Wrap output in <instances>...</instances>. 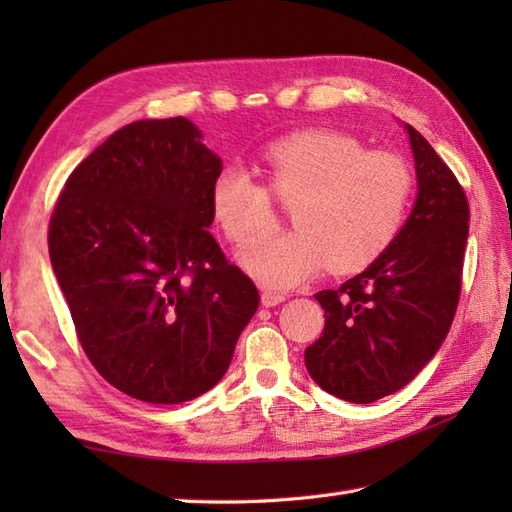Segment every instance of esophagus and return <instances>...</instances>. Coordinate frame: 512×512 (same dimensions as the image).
Instances as JSON below:
<instances>
[{
	"mask_svg": "<svg viewBox=\"0 0 512 512\" xmlns=\"http://www.w3.org/2000/svg\"><path fill=\"white\" fill-rule=\"evenodd\" d=\"M284 299H286L284 292H277V290H270V288L262 290V306H266V308L279 306V303L284 301Z\"/></svg>",
	"mask_w": 512,
	"mask_h": 512,
	"instance_id": "esophagus-1",
	"label": "esophagus"
}]
</instances>
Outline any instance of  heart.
I'll return each instance as SVG.
<instances>
[{"mask_svg":"<svg viewBox=\"0 0 512 512\" xmlns=\"http://www.w3.org/2000/svg\"><path fill=\"white\" fill-rule=\"evenodd\" d=\"M268 187L242 167L211 184V211L224 235L244 246L277 224L275 198L295 202V231L264 237L242 264L270 288H292L328 266L334 275L367 268L394 244L413 198L409 160L391 149H365L332 129H301L262 151Z\"/></svg>","mask_w":512,"mask_h":512,"instance_id":"b5f03b06","label":"heart"}]
</instances>
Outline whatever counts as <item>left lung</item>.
<instances>
[{
  "label": "left lung",
  "mask_w": 512,
  "mask_h": 512,
  "mask_svg": "<svg viewBox=\"0 0 512 512\" xmlns=\"http://www.w3.org/2000/svg\"><path fill=\"white\" fill-rule=\"evenodd\" d=\"M407 134L418 178L409 220L361 275L314 295L325 328L306 367L321 389L356 405L416 378L449 334L462 292L469 200L418 129Z\"/></svg>",
  "instance_id": "1"
}]
</instances>
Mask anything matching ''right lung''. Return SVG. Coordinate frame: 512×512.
I'll list each match as a JSON object with an SVG mask.
<instances>
[{"label":"right lung","mask_w":512,"mask_h":512,"mask_svg":"<svg viewBox=\"0 0 512 512\" xmlns=\"http://www.w3.org/2000/svg\"><path fill=\"white\" fill-rule=\"evenodd\" d=\"M222 160L182 116L118 129L76 167L48 226L52 270L107 383L178 405L220 383L259 306L209 233Z\"/></svg>","instance_id":"add662e5"}]
</instances>
